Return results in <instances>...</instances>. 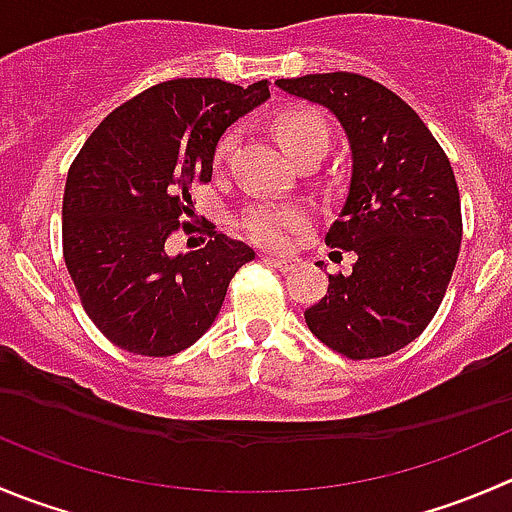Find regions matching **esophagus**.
<instances>
[{"mask_svg":"<svg viewBox=\"0 0 512 512\" xmlns=\"http://www.w3.org/2000/svg\"><path fill=\"white\" fill-rule=\"evenodd\" d=\"M262 260L267 262V265H272V267H277V270H282V272H287V270H292V257H280V255H262Z\"/></svg>","mask_w":512,"mask_h":512,"instance_id":"esophagus-1","label":"esophagus"}]
</instances>
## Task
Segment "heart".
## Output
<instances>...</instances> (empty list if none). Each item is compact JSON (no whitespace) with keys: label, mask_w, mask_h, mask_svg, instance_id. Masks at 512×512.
<instances>
[{"label":"heart","mask_w":512,"mask_h":512,"mask_svg":"<svg viewBox=\"0 0 512 512\" xmlns=\"http://www.w3.org/2000/svg\"><path fill=\"white\" fill-rule=\"evenodd\" d=\"M275 132L282 147L295 162L310 155H325L330 145V127L325 119L312 109H287L275 119ZM237 145V130L225 132L215 147V165H222L232 155ZM310 222L307 212L297 205H280V202L262 200L255 202L242 215L240 227L252 242L262 247H285L292 235L302 232Z\"/></svg>","instance_id":"1"}]
</instances>
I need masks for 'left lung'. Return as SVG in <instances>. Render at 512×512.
I'll return each mask as SVG.
<instances>
[{
	"mask_svg": "<svg viewBox=\"0 0 512 512\" xmlns=\"http://www.w3.org/2000/svg\"><path fill=\"white\" fill-rule=\"evenodd\" d=\"M277 87L330 109L352 152L350 190L325 242L355 265L330 275L307 327L350 360L393 355L430 325L458 262L463 217L448 155L415 109L370 77L305 74Z\"/></svg>",
	"mask_w": 512,
	"mask_h": 512,
	"instance_id": "8db88e82",
	"label": "left lung"
}]
</instances>
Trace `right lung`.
<instances>
[{"instance_id":"obj_1","label":"right lung","mask_w":512,"mask_h":512,"mask_svg":"<svg viewBox=\"0 0 512 512\" xmlns=\"http://www.w3.org/2000/svg\"><path fill=\"white\" fill-rule=\"evenodd\" d=\"M267 97V79H170L104 117L74 157L64 262L89 320L122 350L167 357L190 347L215 322L235 272L255 260L212 225L202 250L172 257L165 242L192 215V187L212 180L222 132Z\"/></svg>"}]
</instances>
